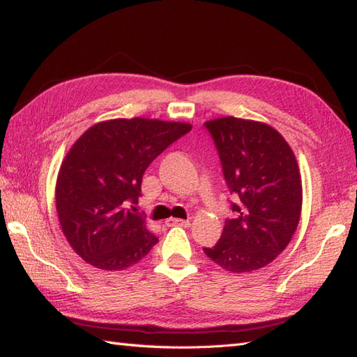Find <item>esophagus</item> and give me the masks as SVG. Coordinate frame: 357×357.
Returning a JSON list of instances; mask_svg holds the SVG:
<instances>
[{
    "label": "esophagus",
    "instance_id": "esophagus-1",
    "mask_svg": "<svg viewBox=\"0 0 357 357\" xmlns=\"http://www.w3.org/2000/svg\"><path fill=\"white\" fill-rule=\"evenodd\" d=\"M167 225H181V227H188L190 225V221L188 219H179V218H170L165 221Z\"/></svg>",
    "mask_w": 357,
    "mask_h": 357
}]
</instances>
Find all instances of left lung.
<instances>
[{
	"instance_id": "8db88e82",
	"label": "left lung",
	"mask_w": 357,
	"mask_h": 357,
	"mask_svg": "<svg viewBox=\"0 0 357 357\" xmlns=\"http://www.w3.org/2000/svg\"><path fill=\"white\" fill-rule=\"evenodd\" d=\"M204 127L236 198L221 239L204 253L227 271L259 270L284 252L299 224L302 184L294 153L279 132L256 121L225 116Z\"/></svg>"
}]
</instances>
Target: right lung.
I'll list each match as a JSON object with an SVG mask.
<instances>
[{
    "label": "right lung",
    "mask_w": 357,
    "mask_h": 357,
    "mask_svg": "<svg viewBox=\"0 0 357 357\" xmlns=\"http://www.w3.org/2000/svg\"><path fill=\"white\" fill-rule=\"evenodd\" d=\"M190 130L184 123L112 119L73 144L59 169L55 198L64 236L87 264L116 271L149 255L158 238L135 207L142 174Z\"/></svg>",
    "instance_id": "obj_1"
}]
</instances>
